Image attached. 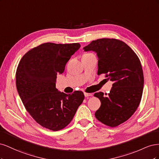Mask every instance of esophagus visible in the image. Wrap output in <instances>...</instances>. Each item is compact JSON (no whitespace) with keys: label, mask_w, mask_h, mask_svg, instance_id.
Returning a JSON list of instances; mask_svg holds the SVG:
<instances>
[{"label":"esophagus","mask_w":159,"mask_h":159,"mask_svg":"<svg viewBox=\"0 0 159 159\" xmlns=\"http://www.w3.org/2000/svg\"><path fill=\"white\" fill-rule=\"evenodd\" d=\"M84 95L85 97H89V96H92V93H84Z\"/></svg>","instance_id":"obj_1"}]
</instances>
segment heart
<instances>
[{
    "label": "heart",
    "instance_id": "b5f03b06",
    "mask_svg": "<svg viewBox=\"0 0 159 159\" xmlns=\"http://www.w3.org/2000/svg\"><path fill=\"white\" fill-rule=\"evenodd\" d=\"M88 54H90V53H85V54H84V55H88Z\"/></svg>",
    "mask_w": 159,
    "mask_h": 159
}]
</instances>
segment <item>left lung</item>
<instances>
[{"label":"left lung","instance_id":"obj_1","mask_svg":"<svg viewBox=\"0 0 159 159\" xmlns=\"http://www.w3.org/2000/svg\"><path fill=\"white\" fill-rule=\"evenodd\" d=\"M84 49L97 53L98 75L104 74L113 82L106 97L103 92L94 94L101 102L95 116L105 125L117 127L131 117L140 104L144 85L140 60L127 44L115 38L93 40Z\"/></svg>","mask_w":159,"mask_h":159}]
</instances>
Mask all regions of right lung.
Listing matches in <instances>:
<instances>
[{
	"label": "right lung",
	"mask_w": 159,
	"mask_h": 159,
	"mask_svg": "<svg viewBox=\"0 0 159 159\" xmlns=\"http://www.w3.org/2000/svg\"><path fill=\"white\" fill-rule=\"evenodd\" d=\"M80 48L79 43H44L27 52L18 64L16 85L19 96L36 123L51 131L68 125L84 99L81 91L66 94L56 88L57 75L63 73Z\"/></svg>",
	"instance_id": "right-lung-1"
}]
</instances>
